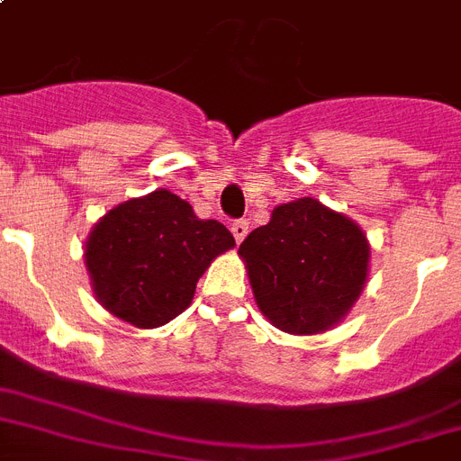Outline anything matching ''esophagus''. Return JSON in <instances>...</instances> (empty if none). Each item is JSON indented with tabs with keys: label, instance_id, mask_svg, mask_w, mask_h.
Wrapping results in <instances>:
<instances>
[{
	"label": "esophagus",
	"instance_id": "obj_1",
	"mask_svg": "<svg viewBox=\"0 0 461 461\" xmlns=\"http://www.w3.org/2000/svg\"><path fill=\"white\" fill-rule=\"evenodd\" d=\"M230 230H233L235 240H238V242H242V240L247 238V233H249V221H247V219H238V221H233Z\"/></svg>",
	"mask_w": 461,
	"mask_h": 461
}]
</instances>
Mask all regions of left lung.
I'll return each mask as SVG.
<instances>
[{
  "label": "left lung",
  "mask_w": 461,
  "mask_h": 461,
  "mask_svg": "<svg viewBox=\"0 0 461 461\" xmlns=\"http://www.w3.org/2000/svg\"><path fill=\"white\" fill-rule=\"evenodd\" d=\"M257 305L279 331L324 333L364 291L371 247L352 219L320 200L277 204L240 245Z\"/></svg>",
  "instance_id": "left-lung-1"
}]
</instances>
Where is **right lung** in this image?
<instances>
[{
	"label": "right lung",
	"instance_id": "1",
	"mask_svg": "<svg viewBox=\"0 0 461 461\" xmlns=\"http://www.w3.org/2000/svg\"><path fill=\"white\" fill-rule=\"evenodd\" d=\"M233 245L223 223L198 219L186 200L160 188L102 216L86 242V266L102 308L156 329L191 305L204 270Z\"/></svg>",
	"mask_w": 461,
	"mask_h": 461
}]
</instances>
